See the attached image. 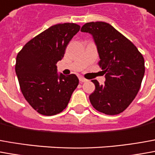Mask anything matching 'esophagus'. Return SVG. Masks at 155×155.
<instances>
[{"label": "esophagus", "mask_w": 155, "mask_h": 155, "mask_svg": "<svg viewBox=\"0 0 155 155\" xmlns=\"http://www.w3.org/2000/svg\"><path fill=\"white\" fill-rule=\"evenodd\" d=\"M79 81H80V83H84V82H87V79H86V78H83V77H80Z\"/></svg>", "instance_id": "esophagus-1"}]
</instances>
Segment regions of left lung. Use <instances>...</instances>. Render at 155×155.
<instances>
[{
    "label": "left lung",
    "instance_id": "1",
    "mask_svg": "<svg viewBox=\"0 0 155 155\" xmlns=\"http://www.w3.org/2000/svg\"><path fill=\"white\" fill-rule=\"evenodd\" d=\"M81 31L93 35L100 55L99 65L105 73L103 85L92 80L95 89L89 100L98 111L118 115L139 91L145 71L143 56L133 42L107 22H87Z\"/></svg>",
    "mask_w": 155,
    "mask_h": 155
}]
</instances>
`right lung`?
<instances>
[{"label":"right lung","instance_id":"obj_1","mask_svg":"<svg viewBox=\"0 0 155 155\" xmlns=\"http://www.w3.org/2000/svg\"><path fill=\"white\" fill-rule=\"evenodd\" d=\"M79 29L73 22L53 25L30 39L17 55L15 71L21 91L41 115L54 116L64 110L78 85L75 74L58 76L55 64Z\"/></svg>","mask_w":155,"mask_h":155}]
</instances>
